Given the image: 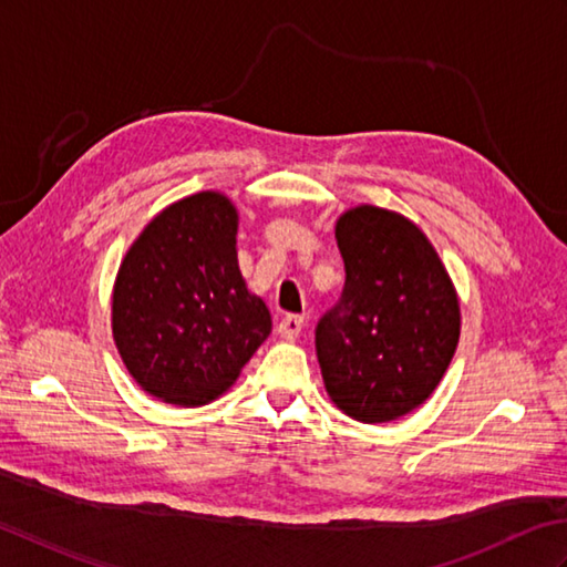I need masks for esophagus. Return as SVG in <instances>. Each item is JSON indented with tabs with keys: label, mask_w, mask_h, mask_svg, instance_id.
Segmentation results:
<instances>
[{
	"label": "esophagus",
	"mask_w": 567,
	"mask_h": 567,
	"mask_svg": "<svg viewBox=\"0 0 567 567\" xmlns=\"http://www.w3.org/2000/svg\"><path fill=\"white\" fill-rule=\"evenodd\" d=\"M300 330H303V316H286L281 318L279 328H276V332H279L284 340H296Z\"/></svg>",
	"instance_id": "1"
}]
</instances>
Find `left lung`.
Instances as JSON below:
<instances>
[{"label":"left lung","mask_w":567,"mask_h":567,"mask_svg":"<svg viewBox=\"0 0 567 567\" xmlns=\"http://www.w3.org/2000/svg\"><path fill=\"white\" fill-rule=\"evenodd\" d=\"M334 239L348 279L316 330L326 391L354 421H396L429 401L453 360L457 291L431 239L401 213L350 207Z\"/></svg>","instance_id":"8db88e82"}]
</instances>
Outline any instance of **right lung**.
<instances>
[{
    "label": "right lung",
    "mask_w": 567,
    "mask_h": 567,
    "mask_svg": "<svg viewBox=\"0 0 567 567\" xmlns=\"http://www.w3.org/2000/svg\"><path fill=\"white\" fill-rule=\"evenodd\" d=\"M239 213L200 190L164 207L126 249L112 288V338L146 394L205 406L235 384L271 332L237 261Z\"/></svg>",
    "instance_id": "1"
}]
</instances>
